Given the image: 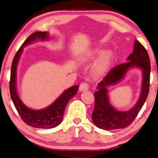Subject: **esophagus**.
Listing matches in <instances>:
<instances>
[{
    "label": "esophagus",
    "mask_w": 158,
    "mask_h": 158,
    "mask_svg": "<svg viewBox=\"0 0 158 158\" xmlns=\"http://www.w3.org/2000/svg\"><path fill=\"white\" fill-rule=\"evenodd\" d=\"M80 91H87L89 89V85L86 83H82L80 85L79 87Z\"/></svg>",
    "instance_id": "1"
}]
</instances>
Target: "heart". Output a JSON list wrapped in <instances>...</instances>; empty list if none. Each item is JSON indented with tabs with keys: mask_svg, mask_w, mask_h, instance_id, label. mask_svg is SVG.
Here are the masks:
<instances>
[{
	"mask_svg": "<svg viewBox=\"0 0 158 158\" xmlns=\"http://www.w3.org/2000/svg\"><path fill=\"white\" fill-rule=\"evenodd\" d=\"M99 53V52L97 51L94 52V55H97ZM110 63V56L108 55H105L101 57L100 59L98 60V61L97 62L96 65H95L94 70L95 73L97 74H102L106 71V69L108 67V64Z\"/></svg>",
	"mask_w": 158,
	"mask_h": 158,
	"instance_id": "obj_1",
	"label": "heart"
}]
</instances>
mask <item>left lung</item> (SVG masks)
Returning a JSON list of instances; mask_svg holds the SVG:
<instances>
[{
	"label": "left lung",
	"mask_w": 158,
	"mask_h": 158,
	"mask_svg": "<svg viewBox=\"0 0 158 158\" xmlns=\"http://www.w3.org/2000/svg\"><path fill=\"white\" fill-rule=\"evenodd\" d=\"M127 60L126 63L118 64L108 72L102 81L98 83L97 91L94 94L95 106L91 118L94 123L100 129L110 130L128 127L138 116L147 98L150 81V61L147 50L139 41H135L133 51ZM133 66L139 67L143 70L141 96L131 110L124 112H118L109 102L106 89L120 81L127 70Z\"/></svg>",
	"instance_id": "1"
}]
</instances>
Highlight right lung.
Returning <instances> with one entry per match:
<instances>
[{
	"label": "right lung",
	"instance_id": "right-lung-1",
	"mask_svg": "<svg viewBox=\"0 0 158 158\" xmlns=\"http://www.w3.org/2000/svg\"><path fill=\"white\" fill-rule=\"evenodd\" d=\"M38 39L45 40L48 39V33L37 31L32 34L25 41L23 45L16 52L14 57L11 68L10 82H9V90H10L11 98L13 101L16 110L25 124L29 126L42 129H49L58 126L63 119V115L65 108L70 99L73 97L77 92L79 86L75 85L68 89L48 108L42 110H32L27 108L20 100L17 94L16 89V71L18 61L23 52V48L26 44L31 43Z\"/></svg>",
	"mask_w": 158,
	"mask_h": 158
}]
</instances>
